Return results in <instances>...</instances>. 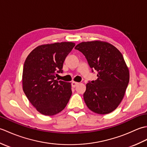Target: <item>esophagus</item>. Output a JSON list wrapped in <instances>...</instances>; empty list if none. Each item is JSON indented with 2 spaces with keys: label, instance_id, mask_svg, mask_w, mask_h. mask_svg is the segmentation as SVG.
<instances>
[{
  "label": "esophagus",
  "instance_id": "esophagus-1",
  "mask_svg": "<svg viewBox=\"0 0 147 147\" xmlns=\"http://www.w3.org/2000/svg\"><path fill=\"white\" fill-rule=\"evenodd\" d=\"M79 83L78 82H73L71 83V85H72V87H73V88H75V87L78 85Z\"/></svg>",
  "mask_w": 147,
  "mask_h": 147
}]
</instances>
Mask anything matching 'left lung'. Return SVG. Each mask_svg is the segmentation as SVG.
<instances>
[{
	"label": "left lung",
	"mask_w": 147,
	"mask_h": 147,
	"mask_svg": "<svg viewBox=\"0 0 147 147\" xmlns=\"http://www.w3.org/2000/svg\"><path fill=\"white\" fill-rule=\"evenodd\" d=\"M75 49L85 56L92 72H98L97 80L86 85V106L96 114L111 113L120 104L129 81L123 55L111 43L99 40L82 42Z\"/></svg>",
	"instance_id": "1"
}]
</instances>
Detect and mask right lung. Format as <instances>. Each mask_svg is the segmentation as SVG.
I'll return each mask as SVG.
<instances>
[{
  "label": "right lung",
  "instance_id": "1",
  "mask_svg": "<svg viewBox=\"0 0 147 147\" xmlns=\"http://www.w3.org/2000/svg\"><path fill=\"white\" fill-rule=\"evenodd\" d=\"M75 43L70 42L39 45L24 64L23 90L37 111L54 115L65 107L72 94L71 83L55 80L62 73L65 57Z\"/></svg>",
  "mask_w": 147,
  "mask_h": 147
}]
</instances>
